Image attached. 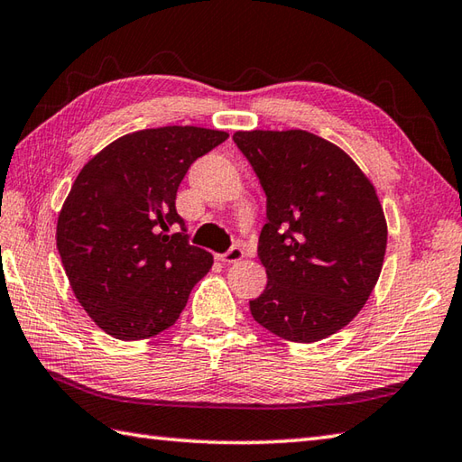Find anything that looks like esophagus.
Returning <instances> with one entry per match:
<instances>
[{
    "label": "esophagus",
    "mask_w": 462,
    "mask_h": 462,
    "mask_svg": "<svg viewBox=\"0 0 462 462\" xmlns=\"http://www.w3.org/2000/svg\"><path fill=\"white\" fill-rule=\"evenodd\" d=\"M222 262H228V264H232V262H238L244 258V250L240 246H232L228 252H224V254L218 256Z\"/></svg>",
    "instance_id": "obj_1"
}]
</instances>
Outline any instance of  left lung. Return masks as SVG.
<instances>
[{"label": "left lung", "instance_id": "8db88e82", "mask_svg": "<svg viewBox=\"0 0 462 462\" xmlns=\"http://www.w3.org/2000/svg\"><path fill=\"white\" fill-rule=\"evenodd\" d=\"M266 194L254 320L276 337L316 342L345 328L381 276L386 220L374 186L334 143L304 130L236 132Z\"/></svg>", "mask_w": 462, "mask_h": 462}]
</instances>
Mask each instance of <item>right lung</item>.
<instances>
[{"label":"right lung","mask_w":462,"mask_h":462,"mask_svg":"<svg viewBox=\"0 0 462 462\" xmlns=\"http://www.w3.org/2000/svg\"><path fill=\"white\" fill-rule=\"evenodd\" d=\"M226 138L196 125L140 130L81 168L58 218V252L78 302L110 337L143 340L170 328L212 268L210 252L188 242L176 192Z\"/></svg>","instance_id":"right-lung-1"}]
</instances>
